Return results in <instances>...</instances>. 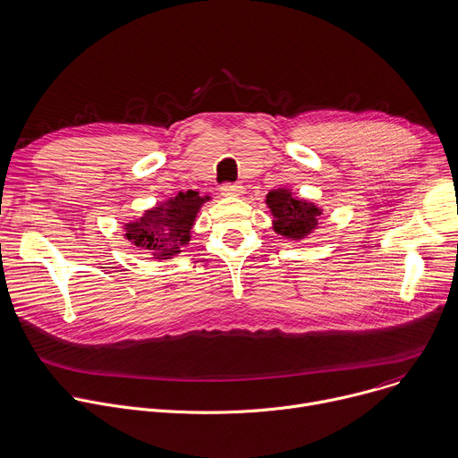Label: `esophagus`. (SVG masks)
<instances>
[{
	"mask_svg": "<svg viewBox=\"0 0 458 458\" xmlns=\"http://www.w3.org/2000/svg\"><path fill=\"white\" fill-rule=\"evenodd\" d=\"M220 191H222L224 197H238L242 193V186H238V184H224L220 188Z\"/></svg>",
	"mask_w": 458,
	"mask_h": 458,
	"instance_id": "34e87169",
	"label": "esophagus"
}]
</instances>
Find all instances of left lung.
Returning <instances> with one entry per match:
<instances>
[{"label":"left lung","instance_id":"obj_1","mask_svg":"<svg viewBox=\"0 0 458 458\" xmlns=\"http://www.w3.org/2000/svg\"><path fill=\"white\" fill-rule=\"evenodd\" d=\"M265 204L274 216L272 229L289 240H303L318 229L321 209L314 202L296 199L289 190L268 191Z\"/></svg>","mask_w":458,"mask_h":458}]
</instances>
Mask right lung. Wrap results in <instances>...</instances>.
I'll return each mask as SVG.
<instances>
[{
  "label": "right lung",
  "instance_id": "add662e5",
  "mask_svg": "<svg viewBox=\"0 0 458 458\" xmlns=\"http://www.w3.org/2000/svg\"><path fill=\"white\" fill-rule=\"evenodd\" d=\"M208 200L209 197H200L197 191L178 193L148 209L139 220L124 224V236L153 258L169 259L191 240L195 218Z\"/></svg>",
  "mask_w": 458,
  "mask_h": 458
}]
</instances>
